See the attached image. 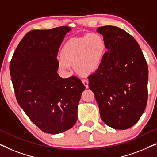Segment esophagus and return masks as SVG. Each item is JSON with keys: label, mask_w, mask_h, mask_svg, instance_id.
<instances>
[{"label": "esophagus", "mask_w": 157, "mask_h": 157, "mask_svg": "<svg viewBox=\"0 0 157 157\" xmlns=\"http://www.w3.org/2000/svg\"><path fill=\"white\" fill-rule=\"evenodd\" d=\"M82 82H83V84H84V85H85V87H86V88H88V80H85H85H82Z\"/></svg>", "instance_id": "34e87169"}]
</instances>
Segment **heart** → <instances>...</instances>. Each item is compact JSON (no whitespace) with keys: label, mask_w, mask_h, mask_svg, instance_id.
Instances as JSON below:
<instances>
[{"label":"heart","mask_w":157,"mask_h":157,"mask_svg":"<svg viewBox=\"0 0 157 157\" xmlns=\"http://www.w3.org/2000/svg\"><path fill=\"white\" fill-rule=\"evenodd\" d=\"M105 39L98 33H89L82 37L72 38L64 44L61 50L60 67L70 68L74 64L77 72L82 75L95 72L105 57Z\"/></svg>","instance_id":"1"}]
</instances>
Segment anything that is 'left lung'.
Instances as JSON below:
<instances>
[{
  "label": "left lung",
  "mask_w": 157,
  "mask_h": 157,
  "mask_svg": "<svg viewBox=\"0 0 157 157\" xmlns=\"http://www.w3.org/2000/svg\"><path fill=\"white\" fill-rule=\"evenodd\" d=\"M106 49L100 67L90 75L89 87L94 93L102 120L118 130L139 121L148 99V66L139 44L124 29L101 26Z\"/></svg>",
  "instance_id": "left-lung-1"
}]
</instances>
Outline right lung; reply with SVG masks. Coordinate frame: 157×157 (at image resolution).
Listing matches in <instances>:
<instances>
[{"label": "right lung", "mask_w": 157, "mask_h": 157, "mask_svg": "<svg viewBox=\"0 0 157 157\" xmlns=\"http://www.w3.org/2000/svg\"><path fill=\"white\" fill-rule=\"evenodd\" d=\"M71 30L59 26L32 30L18 44L10 63L17 102L27 116L44 133L67 131L77 119V106L85 87L76 76L57 73L58 50Z\"/></svg>", "instance_id": "add662e5"}]
</instances>
